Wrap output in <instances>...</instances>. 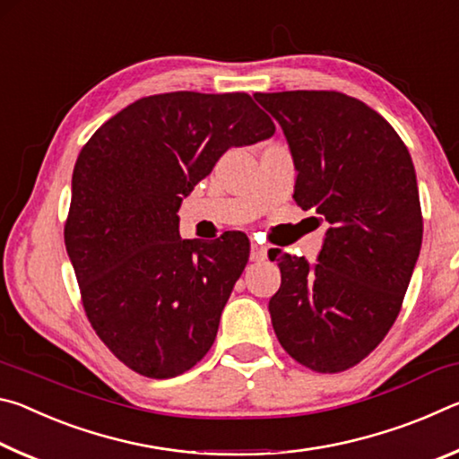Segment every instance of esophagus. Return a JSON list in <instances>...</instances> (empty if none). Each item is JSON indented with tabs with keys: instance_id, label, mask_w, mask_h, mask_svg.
I'll list each match as a JSON object with an SVG mask.
<instances>
[{
	"instance_id": "obj_1",
	"label": "esophagus",
	"mask_w": 459,
	"mask_h": 459,
	"mask_svg": "<svg viewBox=\"0 0 459 459\" xmlns=\"http://www.w3.org/2000/svg\"><path fill=\"white\" fill-rule=\"evenodd\" d=\"M251 259L253 261H265L267 259V247H263L259 243L251 245Z\"/></svg>"
}]
</instances>
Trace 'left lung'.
<instances>
[{"label": "left lung", "mask_w": 459, "mask_h": 459, "mask_svg": "<svg viewBox=\"0 0 459 459\" xmlns=\"http://www.w3.org/2000/svg\"><path fill=\"white\" fill-rule=\"evenodd\" d=\"M281 126L298 169L293 200L328 221L316 265L271 248L279 344L316 372L352 368L401 312L421 251L413 160L385 117L336 91L255 92Z\"/></svg>", "instance_id": "1"}]
</instances>
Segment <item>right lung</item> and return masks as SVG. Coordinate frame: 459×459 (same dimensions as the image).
<instances>
[{"label": "right lung", "instance_id": "right-lung-1", "mask_svg": "<svg viewBox=\"0 0 459 459\" xmlns=\"http://www.w3.org/2000/svg\"><path fill=\"white\" fill-rule=\"evenodd\" d=\"M275 134L247 92L143 97L103 123L73 172L65 245L97 336L131 370L172 378L211 351L248 238H182V196L230 147Z\"/></svg>", "mask_w": 459, "mask_h": 459}]
</instances>
